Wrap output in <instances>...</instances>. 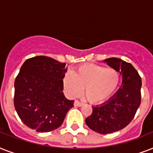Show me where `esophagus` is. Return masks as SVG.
Returning a JSON list of instances; mask_svg holds the SVG:
<instances>
[{
    "instance_id": "obj_1",
    "label": "esophagus",
    "mask_w": 153,
    "mask_h": 153,
    "mask_svg": "<svg viewBox=\"0 0 153 153\" xmlns=\"http://www.w3.org/2000/svg\"><path fill=\"white\" fill-rule=\"evenodd\" d=\"M74 105H75V106L80 107V106H82V105H83V103L81 102H79V101H78V100H75L74 102Z\"/></svg>"
}]
</instances>
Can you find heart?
<instances>
[{
	"mask_svg": "<svg viewBox=\"0 0 153 153\" xmlns=\"http://www.w3.org/2000/svg\"><path fill=\"white\" fill-rule=\"evenodd\" d=\"M120 74L114 68L97 64H84L67 72L63 77V86L67 95L74 98L84 92L93 103L104 102L118 86Z\"/></svg>",
	"mask_w": 153,
	"mask_h": 153,
	"instance_id": "b5f03b06",
	"label": "heart"
}]
</instances>
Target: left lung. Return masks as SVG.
<instances>
[{
    "label": "left lung",
    "mask_w": 153,
    "mask_h": 153,
    "mask_svg": "<svg viewBox=\"0 0 153 153\" xmlns=\"http://www.w3.org/2000/svg\"><path fill=\"white\" fill-rule=\"evenodd\" d=\"M104 62L122 75V83L107 102L93 106L92 114L86 119L89 128L100 134L126 127L135 116L141 100V79L133 65L118 58H109Z\"/></svg>",
    "instance_id": "1"
}]
</instances>
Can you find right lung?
I'll return each instance as SVG.
<instances>
[{"mask_svg":"<svg viewBox=\"0 0 153 153\" xmlns=\"http://www.w3.org/2000/svg\"><path fill=\"white\" fill-rule=\"evenodd\" d=\"M66 63L47 56L27 59L16 78L14 106L23 123L39 133L62 126L74 101L63 94Z\"/></svg>","mask_w":153,"mask_h":153,"instance_id":"1","label":"right lung"}]
</instances>
